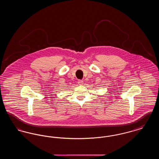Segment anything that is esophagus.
I'll return each mask as SVG.
<instances>
[{
	"label": "esophagus",
	"instance_id": "obj_1",
	"mask_svg": "<svg viewBox=\"0 0 159 159\" xmlns=\"http://www.w3.org/2000/svg\"><path fill=\"white\" fill-rule=\"evenodd\" d=\"M83 80H79V81H78V84H79V85H82L83 84Z\"/></svg>",
	"mask_w": 159,
	"mask_h": 159
}]
</instances>
